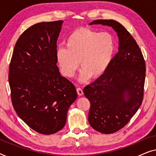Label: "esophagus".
<instances>
[{
    "instance_id": "34e87169",
    "label": "esophagus",
    "mask_w": 156,
    "mask_h": 156,
    "mask_svg": "<svg viewBox=\"0 0 156 156\" xmlns=\"http://www.w3.org/2000/svg\"><path fill=\"white\" fill-rule=\"evenodd\" d=\"M76 92H77L79 96H82L83 94L82 89V88H80V87H79V88L76 89Z\"/></svg>"
}]
</instances>
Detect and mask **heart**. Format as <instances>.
Segmentation results:
<instances>
[{"instance_id":"b5f03b06","label":"heart","mask_w":156,"mask_h":156,"mask_svg":"<svg viewBox=\"0 0 156 156\" xmlns=\"http://www.w3.org/2000/svg\"><path fill=\"white\" fill-rule=\"evenodd\" d=\"M116 44L113 36L82 27L72 31L65 40V48L56 52V59L61 73L71 78L80 63L82 82L99 78L105 73L114 57Z\"/></svg>"}]
</instances>
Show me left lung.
Returning <instances> with one entry per match:
<instances>
[{
	"label": "left lung",
	"instance_id": "obj_1",
	"mask_svg": "<svg viewBox=\"0 0 156 156\" xmlns=\"http://www.w3.org/2000/svg\"><path fill=\"white\" fill-rule=\"evenodd\" d=\"M112 27L119 40V52L103 75L84 89L90 102L88 121L101 133L110 134L125 126L141 105L146 62L141 50L129 31L114 20H94L90 25Z\"/></svg>",
	"mask_w": 156,
	"mask_h": 156
}]
</instances>
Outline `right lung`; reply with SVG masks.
Instances as JSON below:
<instances>
[{"label": "right lung", "mask_w": 156, "mask_h": 156, "mask_svg": "<svg viewBox=\"0 0 156 156\" xmlns=\"http://www.w3.org/2000/svg\"><path fill=\"white\" fill-rule=\"evenodd\" d=\"M62 20L32 25L17 40L9 66L12 104L18 116L37 133L50 135L65 126L77 97L74 85L57 66V40Z\"/></svg>", "instance_id": "obj_1"}]
</instances>
